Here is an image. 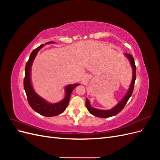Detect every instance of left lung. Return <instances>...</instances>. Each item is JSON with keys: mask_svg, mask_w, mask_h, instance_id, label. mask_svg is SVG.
<instances>
[{"mask_svg": "<svg viewBox=\"0 0 160 160\" xmlns=\"http://www.w3.org/2000/svg\"><path fill=\"white\" fill-rule=\"evenodd\" d=\"M125 55L126 56V57L129 60L130 63H131V65H132V67L133 68L132 81V83H131V85L129 87V89L128 91V93L123 98V99L117 105L115 106L113 109H109V110H100V109H95L93 107H91L88 99L86 98L85 105H86L87 109H88V111H89V113L91 114L96 116V117L101 118H109V117H112V116H114L115 115L118 114L120 111L124 108L125 105H126L129 99L130 98V97L132 95L133 91L134 89L135 81V79H136V66H135L134 59L132 55L128 54V53H125Z\"/></svg>", "mask_w": 160, "mask_h": 160, "instance_id": "obj_1", "label": "left lung"}]
</instances>
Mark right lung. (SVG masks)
<instances>
[{
    "mask_svg": "<svg viewBox=\"0 0 160 160\" xmlns=\"http://www.w3.org/2000/svg\"><path fill=\"white\" fill-rule=\"evenodd\" d=\"M50 43H55L54 42H47V44ZM44 46V45H41L39 47L34 49L31 53L29 59L27 62L25 66V75L24 79V89H25V93L28 104L30 105L31 108L43 116L45 117H52L62 113L65 110L67 106H68L71 94L77 86H78L79 83L72 84L67 85L65 88V98L63 100L60 102L56 103H49L47 101L41 98L38 96L34 91L31 82V69L32 62L37 54L38 51Z\"/></svg>",
    "mask_w": 160,
    "mask_h": 160,
    "instance_id": "add662e5",
    "label": "right lung"
}]
</instances>
